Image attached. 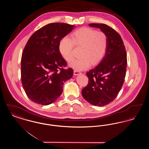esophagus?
I'll use <instances>...</instances> for the list:
<instances>
[{"instance_id": "esophagus-1", "label": "esophagus", "mask_w": 149, "mask_h": 149, "mask_svg": "<svg viewBox=\"0 0 149 149\" xmlns=\"http://www.w3.org/2000/svg\"><path fill=\"white\" fill-rule=\"evenodd\" d=\"M81 74V72H79V71H77V70H74V75H79V74Z\"/></svg>"}]
</instances>
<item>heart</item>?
Segmentation results:
<instances>
[{"mask_svg":"<svg viewBox=\"0 0 149 149\" xmlns=\"http://www.w3.org/2000/svg\"><path fill=\"white\" fill-rule=\"evenodd\" d=\"M74 45L81 47V57L71 62L70 66L78 70L89 68L91 64L98 63L106 52L108 38L106 35L100 31L84 27L73 32L71 39L65 37L60 42L59 50L64 59L70 62L73 58Z\"/></svg>","mask_w":149,"mask_h":149,"instance_id":"obj_1","label":"heart"}]
</instances>
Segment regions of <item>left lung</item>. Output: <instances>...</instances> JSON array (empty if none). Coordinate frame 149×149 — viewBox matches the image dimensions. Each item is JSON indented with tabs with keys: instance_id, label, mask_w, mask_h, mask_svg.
I'll use <instances>...</instances> for the list:
<instances>
[{
	"instance_id": "left-lung-1",
	"label": "left lung",
	"mask_w": 149,
	"mask_h": 149,
	"mask_svg": "<svg viewBox=\"0 0 149 149\" xmlns=\"http://www.w3.org/2000/svg\"><path fill=\"white\" fill-rule=\"evenodd\" d=\"M99 29L108 38L104 56L98 65L86 73L89 83L83 89V98L95 106H104L116 98L124 83L127 67V54L120 35L105 24L91 23Z\"/></svg>"
}]
</instances>
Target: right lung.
Masks as SVG:
<instances>
[{
    "mask_svg": "<svg viewBox=\"0 0 149 149\" xmlns=\"http://www.w3.org/2000/svg\"><path fill=\"white\" fill-rule=\"evenodd\" d=\"M75 28L64 23H50L29 38L22 55L21 81L32 102L46 106L54 103L62 94L64 83L72 77V69H64L66 62L59 45Z\"/></svg>",
    "mask_w": 149,
    "mask_h": 149,
    "instance_id": "obj_1",
    "label": "right lung"
}]
</instances>
